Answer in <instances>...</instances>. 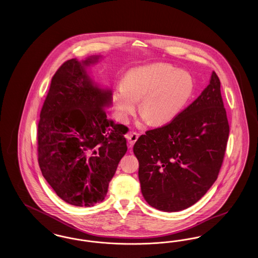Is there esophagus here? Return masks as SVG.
<instances>
[{
    "label": "esophagus",
    "instance_id": "obj_1",
    "mask_svg": "<svg viewBox=\"0 0 258 258\" xmlns=\"http://www.w3.org/2000/svg\"><path fill=\"white\" fill-rule=\"evenodd\" d=\"M138 137H139V135H138L137 133H128V134L126 135V139H127L128 144H130L131 147L135 144V142H136V140L138 139Z\"/></svg>",
    "mask_w": 258,
    "mask_h": 258
}]
</instances>
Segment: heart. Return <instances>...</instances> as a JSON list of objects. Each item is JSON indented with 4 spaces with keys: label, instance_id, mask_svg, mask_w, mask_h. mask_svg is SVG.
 I'll list each match as a JSON object with an SVG mask.
<instances>
[{
    "label": "heart",
    "instance_id": "obj_1",
    "mask_svg": "<svg viewBox=\"0 0 258 258\" xmlns=\"http://www.w3.org/2000/svg\"><path fill=\"white\" fill-rule=\"evenodd\" d=\"M194 93L191 77L170 64L157 63L138 69L125 78L123 86L113 94L120 117L126 120L135 113L137 100L139 111L153 124L173 120L184 109Z\"/></svg>",
    "mask_w": 258,
    "mask_h": 258
}]
</instances>
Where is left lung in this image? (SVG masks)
Here are the masks:
<instances>
[{"mask_svg":"<svg viewBox=\"0 0 258 258\" xmlns=\"http://www.w3.org/2000/svg\"><path fill=\"white\" fill-rule=\"evenodd\" d=\"M228 135L221 81L213 72L210 84L192 103L135 142L138 177L148 204L177 212L197 203L219 176Z\"/></svg>","mask_w":258,"mask_h":258,"instance_id":"1","label":"left lung"}]
</instances>
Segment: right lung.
Masks as SVG:
<instances>
[{"label": "right lung", "instance_id": "add662e5", "mask_svg": "<svg viewBox=\"0 0 258 258\" xmlns=\"http://www.w3.org/2000/svg\"><path fill=\"white\" fill-rule=\"evenodd\" d=\"M92 56L64 61L52 77L37 124V160L47 183L67 203L90 207L101 202L126 153L127 127L108 120L110 90L87 74Z\"/></svg>", "mask_w": 258, "mask_h": 258}]
</instances>
